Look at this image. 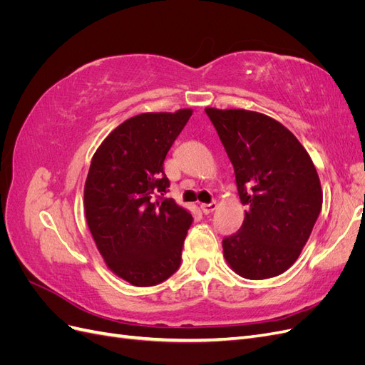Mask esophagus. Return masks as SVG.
Wrapping results in <instances>:
<instances>
[{
    "instance_id": "34e87169",
    "label": "esophagus",
    "mask_w": 365,
    "mask_h": 365,
    "mask_svg": "<svg viewBox=\"0 0 365 365\" xmlns=\"http://www.w3.org/2000/svg\"><path fill=\"white\" fill-rule=\"evenodd\" d=\"M201 210H202V213H205V215L212 213V212H215V210H216V202H210V204H201Z\"/></svg>"
}]
</instances>
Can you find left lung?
<instances>
[{
  "mask_svg": "<svg viewBox=\"0 0 365 365\" xmlns=\"http://www.w3.org/2000/svg\"><path fill=\"white\" fill-rule=\"evenodd\" d=\"M233 164L240 230L222 240L230 268L263 280L288 269L312 233L323 205L322 184L302 143L277 120L245 109L207 108Z\"/></svg>",
  "mask_w": 365,
  "mask_h": 365,
  "instance_id": "obj_1",
  "label": "left lung"
}]
</instances>
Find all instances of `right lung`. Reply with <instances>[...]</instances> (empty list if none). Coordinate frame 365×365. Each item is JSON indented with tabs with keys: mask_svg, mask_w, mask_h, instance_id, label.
<instances>
[{
	"mask_svg": "<svg viewBox=\"0 0 365 365\" xmlns=\"http://www.w3.org/2000/svg\"><path fill=\"white\" fill-rule=\"evenodd\" d=\"M130 117L94 153L86 176L85 217L108 268L134 286L168 280L181 264L192 215L172 197L164 158L192 115Z\"/></svg>",
	"mask_w": 365,
	"mask_h": 365,
	"instance_id": "obj_1",
	"label": "right lung"
}]
</instances>
